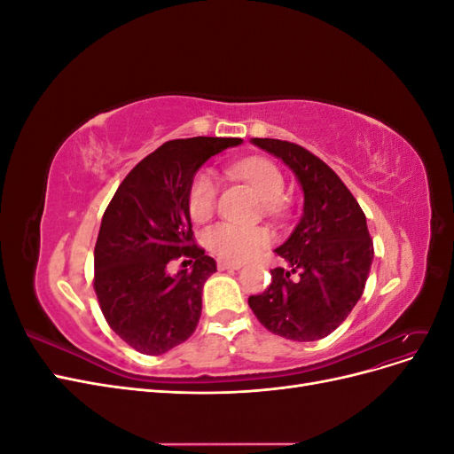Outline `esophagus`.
Wrapping results in <instances>:
<instances>
[{"mask_svg": "<svg viewBox=\"0 0 454 454\" xmlns=\"http://www.w3.org/2000/svg\"><path fill=\"white\" fill-rule=\"evenodd\" d=\"M217 269L219 270H239L242 269L240 263H227V261H217Z\"/></svg>", "mask_w": 454, "mask_h": 454, "instance_id": "1", "label": "esophagus"}]
</instances>
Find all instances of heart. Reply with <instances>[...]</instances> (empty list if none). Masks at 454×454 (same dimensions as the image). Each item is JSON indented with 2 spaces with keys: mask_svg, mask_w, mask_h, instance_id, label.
<instances>
[{
  "mask_svg": "<svg viewBox=\"0 0 454 454\" xmlns=\"http://www.w3.org/2000/svg\"><path fill=\"white\" fill-rule=\"evenodd\" d=\"M235 172L250 182L265 199V208L270 214H280L284 210V189L286 180L282 170L269 159L254 157L239 162ZM217 177L212 170H200L189 185L187 208L189 215L195 222H206L217 202ZM270 242L269 231L255 225L239 223H217L204 232V246L217 259L227 263H244L254 257L259 250H263Z\"/></svg>",
  "mask_w": 454,
  "mask_h": 454,
  "instance_id": "obj_1",
  "label": "heart"
}]
</instances>
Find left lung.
<instances>
[{"mask_svg": "<svg viewBox=\"0 0 454 454\" xmlns=\"http://www.w3.org/2000/svg\"><path fill=\"white\" fill-rule=\"evenodd\" d=\"M282 159L305 193L303 215L277 255L284 267L248 305L270 333L318 340L347 320L358 303L373 261V240L358 200L327 164L292 142L254 138Z\"/></svg>", "mask_w": 454, "mask_h": 454, "instance_id": "1", "label": "left lung"}]
</instances>
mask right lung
Listing matches in <instances>:
<instances>
[{"instance_id":"obj_1","label":"right lung","mask_w":454,"mask_h":454,"mask_svg":"<svg viewBox=\"0 0 454 454\" xmlns=\"http://www.w3.org/2000/svg\"><path fill=\"white\" fill-rule=\"evenodd\" d=\"M239 144L208 136L162 144L107 204L94 246V292L109 327L134 350L164 354L197 329L215 261L195 244L189 185L212 155ZM176 260L184 269L172 275Z\"/></svg>"}]
</instances>
